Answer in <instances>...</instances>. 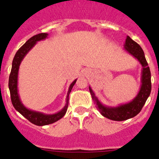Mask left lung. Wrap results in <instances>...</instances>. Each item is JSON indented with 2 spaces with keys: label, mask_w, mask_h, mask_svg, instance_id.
Masks as SVG:
<instances>
[{
  "label": "left lung",
  "mask_w": 159,
  "mask_h": 159,
  "mask_svg": "<svg viewBox=\"0 0 159 159\" xmlns=\"http://www.w3.org/2000/svg\"><path fill=\"white\" fill-rule=\"evenodd\" d=\"M124 48L130 55L135 57L143 66L141 88L135 98L128 103L119 105L115 107H107L99 102L92 88L89 87V91L92 95V99L96 104L95 107L100 112L101 115L115 121H123V120H127L137 116L138 114L141 111L142 108L145 104L146 101L151 92V71H150V67H148V64H147L145 55L142 48L140 47L139 44H138L135 41L132 40L130 36H127L124 44Z\"/></svg>",
  "instance_id": "obj_1"
}]
</instances>
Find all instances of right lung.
Instances as JSON below:
<instances>
[{"label": "right lung", "mask_w": 159, "mask_h": 159, "mask_svg": "<svg viewBox=\"0 0 159 159\" xmlns=\"http://www.w3.org/2000/svg\"><path fill=\"white\" fill-rule=\"evenodd\" d=\"M47 37L48 33H40V34L35 35L25 42L24 45L20 48L19 50L16 52L15 57H14L13 60H12V69H11L9 79H8V88H9V92H10L11 100H12V103L14 108L19 113L21 114L24 117L26 118L29 122L35 125H37V126H44V125L51 124V123L58 121L59 119L64 117L67 110V107H68L69 94L72 89L73 86H74V84L76 82V80H75L71 84L67 94V101H66L65 106L64 107L62 110L57 112V113L53 114V115H45V114L41 113V112L29 110L23 105V103L20 99L17 90V78L20 64L21 63L24 57L33 48L36 42L44 40Z\"/></svg>", "instance_id": "right-lung-1"}]
</instances>
